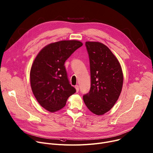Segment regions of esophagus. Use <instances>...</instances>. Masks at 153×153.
<instances>
[{
	"mask_svg": "<svg viewBox=\"0 0 153 153\" xmlns=\"http://www.w3.org/2000/svg\"><path fill=\"white\" fill-rule=\"evenodd\" d=\"M75 89H76V92L78 93V92L79 91V86H78V85H76V86H75Z\"/></svg>",
	"mask_w": 153,
	"mask_h": 153,
	"instance_id": "obj_1",
	"label": "esophagus"
}]
</instances>
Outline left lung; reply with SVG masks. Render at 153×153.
<instances>
[{
    "mask_svg": "<svg viewBox=\"0 0 153 153\" xmlns=\"http://www.w3.org/2000/svg\"><path fill=\"white\" fill-rule=\"evenodd\" d=\"M90 64L91 88L83 96L88 109L103 115L114 105L122 91L123 73L119 60L105 45L99 42L85 43Z\"/></svg>",
    "mask_w": 153,
    "mask_h": 153,
    "instance_id": "left-lung-1",
    "label": "left lung"
}]
</instances>
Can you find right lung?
<instances>
[{
  "label": "right lung",
  "instance_id": "obj_1",
  "mask_svg": "<svg viewBox=\"0 0 153 153\" xmlns=\"http://www.w3.org/2000/svg\"><path fill=\"white\" fill-rule=\"evenodd\" d=\"M83 43L60 41L47 45L35 58L30 71V83L39 104L49 112L64 107L68 98L76 92L70 84L65 62Z\"/></svg>",
  "mask_w": 153,
  "mask_h": 153
}]
</instances>
